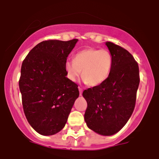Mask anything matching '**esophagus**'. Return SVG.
Wrapping results in <instances>:
<instances>
[{
  "mask_svg": "<svg viewBox=\"0 0 159 159\" xmlns=\"http://www.w3.org/2000/svg\"><path fill=\"white\" fill-rule=\"evenodd\" d=\"M78 90H79L80 96H81L82 95V92H83V89H82L81 87H78Z\"/></svg>",
  "mask_w": 159,
  "mask_h": 159,
  "instance_id": "34e87169",
  "label": "esophagus"
}]
</instances>
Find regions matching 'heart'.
Segmentation results:
<instances>
[{
	"label": "heart",
	"mask_w": 159,
	"mask_h": 159,
	"mask_svg": "<svg viewBox=\"0 0 159 159\" xmlns=\"http://www.w3.org/2000/svg\"><path fill=\"white\" fill-rule=\"evenodd\" d=\"M113 58L106 49L88 48L78 52L73 61H67L65 67L70 81L75 82L81 75L82 81L91 86L104 83L111 73Z\"/></svg>",
	"instance_id": "obj_1"
}]
</instances>
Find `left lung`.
<instances>
[{
  "instance_id": "left-lung-1",
  "label": "left lung",
  "mask_w": 159,
  "mask_h": 159,
  "mask_svg": "<svg viewBox=\"0 0 159 159\" xmlns=\"http://www.w3.org/2000/svg\"><path fill=\"white\" fill-rule=\"evenodd\" d=\"M106 45L113 58L111 73L104 83L83 92L87 102L84 120L95 133L111 136L124 127L133 113L139 70L128 51L111 42Z\"/></svg>"
}]
</instances>
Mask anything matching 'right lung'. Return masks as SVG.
I'll list each match as a JSON object with an SVG mask.
<instances>
[{
    "mask_svg": "<svg viewBox=\"0 0 159 159\" xmlns=\"http://www.w3.org/2000/svg\"><path fill=\"white\" fill-rule=\"evenodd\" d=\"M78 39L47 40L35 46L24 59L19 87L29 123L43 136L65 127L75 100L78 85L67 78V58Z\"/></svg>",
    "mask_w": 159,
    "mask_h": 159,
    "instance_id": "add662e5",
    "label": "right lung"
}]
</instances>
